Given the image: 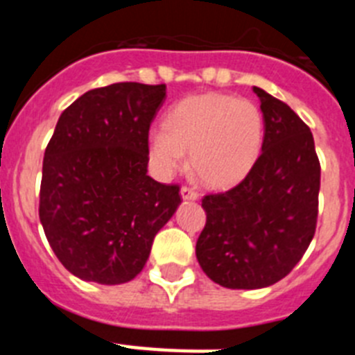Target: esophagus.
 Listing matches in <instances>:
<instances>
[{"label": "esophagus", "instance_id": "obj_1", "mask_svg": "<svg viewBox=\"0 0 355 355\" xmlns=\"http://www.w3.org/2000/svg\"><path fill=\"white\" fill-rule=\"evenodd\" d=\"M181 199L183 200H197L199 199V193L196 192V190H192V188L188 187H183L181 188Z\"/></svg>", "mask_w": 355, "mask_h": 355}]
</instances>
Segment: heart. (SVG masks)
Returning <instances> with one entry per match:
<instances>
[{
    "label": "heart",
    "mask_w": 355,
    "mask_h": 355,
    "mask_svg": "<svg viewBox=\"0 0 355 355\" xmlns=\"http://www.w3.org/2000/svg\"><path fill=\"white\" fill-rule=\"evenodd\" d=\"M165 130L150 131L147 156L159 178L187 167L206 187L229 188L245 180L261 156L265 119L256 103L220 92L197 94L175 103L163 119Z\"/></svg>",
    "instance_id": "obj_1"
}]
</instances>
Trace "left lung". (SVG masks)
Returning a JSON list of instances; mask_svg holds the SVG:
<instances>
[{"label":"left lung","instance_id":"obj_1","mask_svg":"<svg viewBox=\"0 0 355 355\" xmlns=\"http://www.w3.org/2000/svg\"><path fill=\"white\" fill-rule=\"evenodd\" d=\"M265 119L261 156L247 178L202 199L200 268L231 290H258L286 277L311 243L318 216L320 162L311 130L286 103L254 87Z\"/></svg>","mask_w":355,"mask_h":355}]
</instances>
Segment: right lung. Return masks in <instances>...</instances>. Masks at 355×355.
<instances>
[{"label": "right lung", "instance_id": "1", "mask_svg": "<svg viewBox=\"0 0 355 355\" xmlns=\"http://www.w3.org/2000/svg\"><path fill=\"white\" fill-rule=\"evenodd\" d=\"M165 85L126 81L78 97L56 122L42 163L39 216L72 275L122 284L142 272L180 187L147 175V137Z\"/></svg>", "mask_w": 355, "mask_h": 355}]
</instances>
